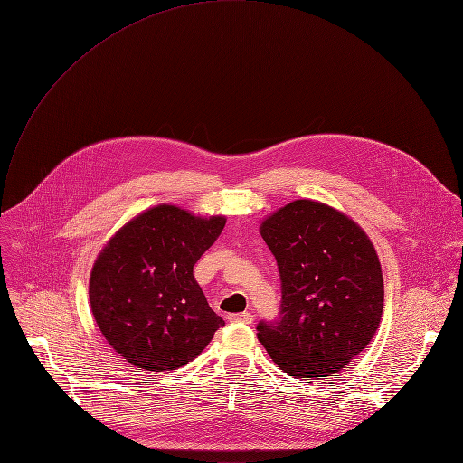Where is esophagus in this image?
<instances>
[{
	"label": "esophagus",
	"instance_id": "1",
	"mask_svg": "<svg viewBox=\"0 0 463 463\" xmlns=\"http://www.w3.org/2000/svg\"><path fill=\"white\" fill-rule=\"evenodd\" d=\"M229 322L252 324V315H250V313H238V315H229Z\"/></svg>",
	"mask_w": 463,
	"mask_h": 463
}]
</instances>
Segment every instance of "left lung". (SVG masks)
I'll return each instance as SVG.
<instances>
[{
	"label": "left lung",
	"instance_id": "8db88e82",
	"mask_svg": "<svg viewBox=\"0 0 463 463\" xmlns=\"http://www.w3.org/2000/svg\"><path fill=\"white\" fill-rule=\"evenodd\" d=\"M260 234L281 279L279 317L258 324V340L288 376L322 380L373 340L383 311L376 249L344 213L296 200L267 216Z\"/></svg>",
	"mask_w": 463,
	"mask_h": 463
}]
</instances>
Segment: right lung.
<instances>
[{
  "label": "right lung",
  "instance_id": "add662e5",
  "mask_svg": "<svg viewBox=\"0 0 463 463\" xmlns=\"http://www.w3.org/2000/svg\"><path fill=\"white\" fill-rule=\"evenodd\" d=\"M225 222L162 203L132 218L101 249L89 279L90 309L128 365L175 371L225 326L193 274Z\"/></svg>",
  "mask_w": 463,
  "mask_h": 463
}]
</instances>
